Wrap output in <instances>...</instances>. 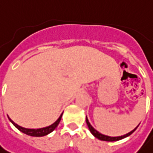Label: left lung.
Masks as SVG:
<instances>
[{
	"label": "left lung",
	"instance_id": "left-lung-1",
	"mask_svg": "<svg viewBox=\"0 0 153 153\" xmlns=\"http://www.w3.org/2000/svg\"><path fill=\"white\" fill-rule=\"evenodd\" d=\"M86 124L88 125V127H89V129H90V131L91 132V134L95 136V137H97V139L101 140H105V141H116V140H119L123 139V138H125V137H127V136H129L130 134H132L133 132H134L135 129H137V127L134 129L132 131H130L129 133L128 134H124V135H122V136H118V137H111V136H108V135H104V134H101V133H99L97 130H96V129L93 128L92 126L90 124V122L88 121V119H87L86 117Z\"/></svg>",
	"mask_w": 153,
	"mask_h": 153
}]
</instances>
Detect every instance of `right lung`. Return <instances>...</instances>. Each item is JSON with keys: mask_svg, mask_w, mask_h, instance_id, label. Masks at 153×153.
Returning a JSON list of instances; mask_svg holds the SVG:
<instances>
[{"mask_svg": "<svg viewBox=\"0 0 153 153\" xmlns=\"http://www.w3.org/2000/svg\"><path fill=\"white\" fill-rule=\"evenodd\" d=\"M62 114H61V116L58 118V119L56 121L54 124H52L50 126H48V127H45V128H41V129H25V128H23V127H21V126H19L17 124H15L13 121L11 119H9V120L13 123L14 126L17 128L18 129H19L21 132H23L24 134H28V135H30V136H44V135H46V134H50L51 132H52L54 129L56 128V126L58 125L59 124V122H60L61 119H62Z\"/></svg>", "mask_w": 153, "mask_h": 153, "instance_id": "1", "label": "right lung"}]
</instances>
